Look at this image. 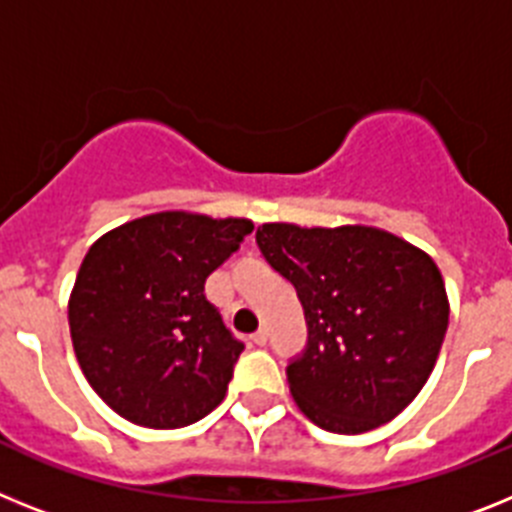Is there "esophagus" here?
Instances as JSON below:
<instances>
[{"label":"esophagus","mask_w":512,"mask_h":512,"mask_svg":"<svg viewBox=\"0 0 512 512\" xmlns=\"http://www.w3.org/2000/svg\"><path fill=\"white\" fill-rule=\"evenodd\" d=\"M249 341L255 343V346H265V341H268V330L260 328L257 333H252V336H249Z\"/></svg>","instance_id":"esophagus-1"}]
</instances>
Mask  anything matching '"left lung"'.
I'll return each mask as SVG.
<instances>
[{
	"instance_id": "obj_1",
	"label": "left lung",
	"mask_w": 512,
	"mask_h": 512,
	"mask_svg": "<svg viewBox=\"0 0 512 512\" xmlns=\"http://www.w3.org/2000/svg\"><path fill=\"white\" fill-rule=\"evenodd\" d=\"M257 247L294 283L307 346L286 367L302 414L362 435L401 414L435 369L448 294L435 260L375 226H257Z\"/></svg>"
}]
</instances>
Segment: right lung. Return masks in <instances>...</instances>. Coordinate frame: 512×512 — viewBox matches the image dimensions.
I'll list each match as a JSON object with an SVG mask.
<instances>
[{"label":"right lung","mask_w":512,"mask_h":512,"mask_svg":"<svg viewBox=\"0 0 512 512\" xmlns=\"http://www.w3.org/2000/svg\"><path fill=\"white\" fill-rule=\"evenodd\" d=\"M255 229L247 218L153 213L88 249L70 296L75 356L90 388L122 419L176 429L223 401L244 343L205 278Z\"/></svg>","instance_id":"right-lung-1"}]
</instances>
